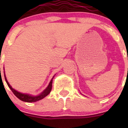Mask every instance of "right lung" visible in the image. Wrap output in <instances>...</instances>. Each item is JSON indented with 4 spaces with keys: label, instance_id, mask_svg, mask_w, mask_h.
Returning a JSON list of instances; mask_svg holds the SVG:
<instances>
[{
    "label": "right lung",
    "instance_id": "add662e5",
    "mask_svg": "<svg viewBox=\"0 0 128 128\" xmlns=\"http://www.w3.org/2000/svg\"><path fill=\"white\" fill-rule=\"evenodd\" d=\"M4 77H5V79H6V82H7V85H8V87L10 88V90L12 91V92L14 93V95H15V96L18 98L20 99V100H22V101L25 102L30 103V102H35L39 101V100H41V99H42L43 98H44L45 96H47V95H48L50 92H51V88H52V79H53V78L54 76V77L52 78V79L51 80V81H50V84H49V85H48V86L47 87V88L45 89V90H44L42 92H41L40 95H37V96H33V95H30V94H23V93L19 92L16 91V90H15V89L13 88L12 87H11V86L9 84V83L7 80V78H6V75L5 74H4Z\"/></svg>",
    "mask_w": 128,
    "mask_h": 128
}]
</instances>
